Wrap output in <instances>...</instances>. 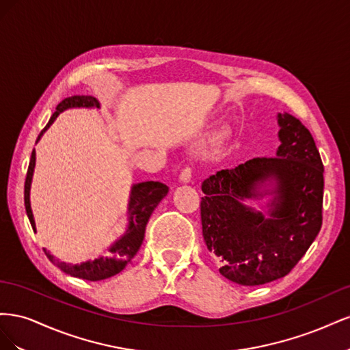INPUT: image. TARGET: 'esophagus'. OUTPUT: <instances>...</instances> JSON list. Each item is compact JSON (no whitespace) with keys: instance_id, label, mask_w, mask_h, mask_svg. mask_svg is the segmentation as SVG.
Masks as SVG:
<instances>
[{"instance_id":"esophagus-1","label":"esophagus","mask_w":350,"mask_h":350,"mask_svg":"<svg viewBox=\"0 0 350 350\" xmlns=\"http://www.w3.org/2000/svg\"><path fill=\"white\" fill-rule=\"evenodd\" d=\"M191 176H193V169L185 167V169H183L181 174H179V183L188 184L189 181H191Z\"/></svg>"}]
</instances>
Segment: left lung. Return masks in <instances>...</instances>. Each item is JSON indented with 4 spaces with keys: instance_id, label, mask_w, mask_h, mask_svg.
Listing matches in <instances>:
<instances>
[{
    "instance_id": "1",
    "label": "left lung",
    "mask_w": 350,
    "mask_h": 350,
    "mask_svg": "<svg viewBox=\"0 0 350 350\" xmlns=\"http://www.w3.org/2000/svg\"><path fill=\"white\" fill-rule=\"evenodd\" d=\"M280 146L274 157H256L221 169L201 184V225L220 274L242 286L284 278L319 235L323 224L324 166L308 129L278 113ZM272 198L267 212L248 199Z\"/></svg>"
}]
</instances>
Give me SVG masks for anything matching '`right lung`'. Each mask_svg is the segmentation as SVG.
<instances>
[{"label":"right lung","instance_id":"right-lung-1","mask_svg":"<svg viewBox=\"0 0 350 350\" xmlns=\"http://www.w3.org/2000/svg\"><path fill=\"white\" fill-rule=\"evenodd\" d=\"M71 108H98L99 109L100 103L96 98L93 96H71L59 102L57 111L52 113L49 122L46 124L45 129L40 131L36 143L52 125V122L57 120V116L61 112ZM35 163H36V153L33 150L30 156L26 183H25V207H26V213L31 225V229L36 232V224L30 207V185H31V178H33ZM167 191L169 188L165 184L157 183V181L139 183L131 187L129 207H126L129 224H126L124 234L108 247V251L105 256H100L94 260H88L81 264H67L64 261H58L54 256H51V254L44 248L46 257L52 264H55V266L59 267L62 271L79 279L98 282V280L115 276V274H118L125 269L126 264L131 261V258L135 256L137 251L140 250L144 239L147 221H149L153 210L157 207L159 203H161L162 198L167 194Z\"/></svg>","mask_w":350,"mask_h":350}]
</instances>
